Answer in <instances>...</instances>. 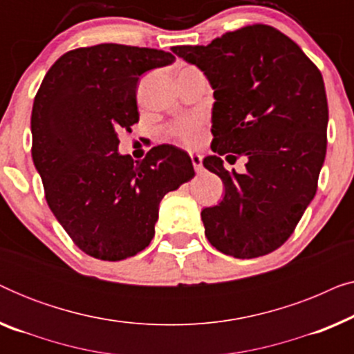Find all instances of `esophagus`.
<instances>
[{
	"label": "esophagus",
	"mask_w": 354,
	"mask_h": 354,
	"mask_svg": "<svg viewBox=\"0 0 354 354\" xmlns=\"http://www.w3.org/2000/svg\"><path fill=\"white\" fill-rule=\"evenodd\" d=\"M190 159H192L193 167H195V171L196 172H201L203 171V158H201V154L190 153Z\"/></svg>",
	"instance_id": "1"
}]
</instances>
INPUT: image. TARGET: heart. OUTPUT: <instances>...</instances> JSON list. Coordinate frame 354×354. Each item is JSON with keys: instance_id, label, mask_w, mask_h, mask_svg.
<instances>
[{"instance_id": "b5f03b06", "label": "heart", "mask_w": 354, "mask_h": 354, "mask_svg": "<svg viewBox=\"0 0 354 354\" xmlns=\"http://www.w3.org/2000/svg\"><path fill=\"white\" fill-rule=\"evenodd\" d=\"M166 133L169 138L176 140L177 143L185 145V147H196L203 137V120L196 115L180 118L167 125Z\"/></svg>"}]
</instances>
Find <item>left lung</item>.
I'll list each match as a JSON object with an SVG mask.
<instances>
[{"label": "left lung", "instance_id": "8db88e82", "mask_svg": "<svg viewBox=\"0 0 354 354\" xmlns=\"http://www.w3.org/2000/svg\"><path fill=\"white\" fill-rule=\"evenodd\" d=\"M172 51L200 67L214 88L216 154L203 166L222 178L225 195L201 211L206 239L234 258L272 253L317 190L328 120L321 71L292 38L266 24ZM225 153L246 156L247 174L224 169Z\"/></svg>", "mask_w": 354, "mask_h": 354}]
</instances>
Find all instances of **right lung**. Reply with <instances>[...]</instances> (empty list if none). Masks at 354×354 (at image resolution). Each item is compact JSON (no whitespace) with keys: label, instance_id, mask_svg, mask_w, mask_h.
<instances>
[{"label":"right lung","instance_id":"right-lung-1","mask_svg":"<svg viewBox=\"0 0 354 354\" xmlns=\"http://www.w3.org/2000/svg\"><path fill=\"white\" fill-rule=\"evenodd\" d=\"M174 59L118 43L77 48L50 67L33 100L32 158L46 203L96 259L147 248L162 196L195 176L190 156L172 145L153 147L140 162L118 153V133L138 122L140 75Z\"/></svg>","mask_w":354,"mask_h":354}]
</instances>
